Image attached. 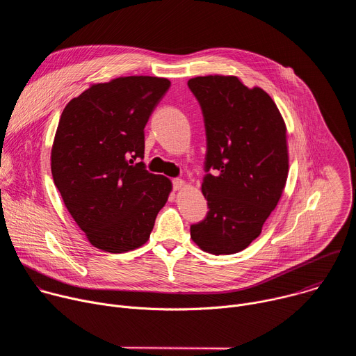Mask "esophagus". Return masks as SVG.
Listing matches in <instances>:
<instances>
[{
	"label": "esophagus",
	"instance_id": "esophagus-1",
	"mask_svg": "<svg viewBox=\"0 0 356 356\" xmlns=\"http://www.w3.org/2000/svg\"><path fill=\"white\" fill-rule=\"evenodd\" d=\"M172 183H173V188H175L176 191L181 190V188L186 186V181H184V180H181V179H173V180H172Z\"/></svg>",
	"mask_w": 356,
	"mask_h": 356
}]
</instances>
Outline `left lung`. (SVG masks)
Listing matches in <instances>:
<instances>
[{"instance_id":"8db88e82","label":"left lung","mask_w":356,"mask_h":356,"mask_svg":"<svg viewBox=\"0 0 356 356\" xmlns=\"http://www.w3.org/2000/svg\"><path fill=\"white\" fill-rule=\"evenodd\" d=\"M187 86L204 117L201 191L209 204L190 236L204 252L231 255L261 235L282 197L289 173L286 125L266 91L248 88L235 76L194 77Z\"/></svg>"}]
</instances>
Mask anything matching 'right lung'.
<instances>
[{
	"label": "right lung",
	"mask_w": 356,
	"mask_h": 356,
	"mask_svg": "<svg viewBox=\"0 0 356 356\" xmlns=\"http://www.w3.org/2000/svg\"><path fill=\"white\" fill-rule=\"evenodd\" d=\"M170 87L129 76L90 86L65 107L50 168L66 209L91 245L111 253L142 246L172 181L149 173L143 128Z\"/></svg>",
	"instance_id": "obj_1"
}]
</instances>
